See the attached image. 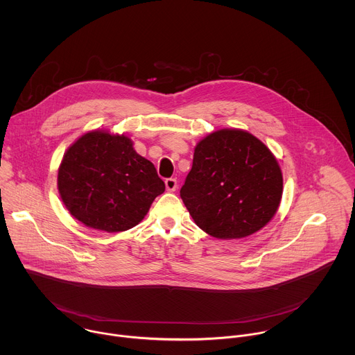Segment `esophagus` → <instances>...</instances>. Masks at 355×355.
<instances>
[{"label": "esophagus", "instance_id": "obj_1", "mask_svg": "<svg viewBox=\"0 0 355 355\" xmlns=\"http://www.w3.org/2000/svg\"><path fill=\"white\" fill-rule=\"evenodd\" d=\"M165 187L168 191H176L178 189V180L176 179H166L165 180Z\"/></svg>", "mask_w": 355, "mask_h": 355}]
</instances>
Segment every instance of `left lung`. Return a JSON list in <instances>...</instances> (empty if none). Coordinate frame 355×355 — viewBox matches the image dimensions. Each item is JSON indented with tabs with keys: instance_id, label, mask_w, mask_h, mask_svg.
<instances>
[{
	"instance_id": "1",
	"label": "left lung",
	"mask_w": 355,
	"mask_h": 355,
	"mask_svg": "<svg viewBox=\"0 0 355 355\" xmlns=\"http://www.w3.org/2000/svg\"><path fill=\"white\" fill-rule=\"evenodd\" d=\"M283 173L269 148L253 134L223 128L203 137L180 197L194 223L217 239H241L276 214Z\"/></svg>"
}]
</instances>
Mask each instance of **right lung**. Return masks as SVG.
Returning a JSON list of instances; mask_svg holds the SVG:
<instances>
[{
	"label": "right lung",
	"mask_w": 355,
	"mask_h": 355,
	"mask_svg": "<svg viewBox=\"0 0 355 355\" xmlns=\"http://www.w3.org/2000/svg\"><path fill=\"white\" fill-rule=\"evenodd\" d=\"M57 189L69 214L83 225L121 232L145 218L165 184L128 135L93 130L64 153Z\"/></svg>",
	"instance_id": "obj_1"
}]
</instances>
